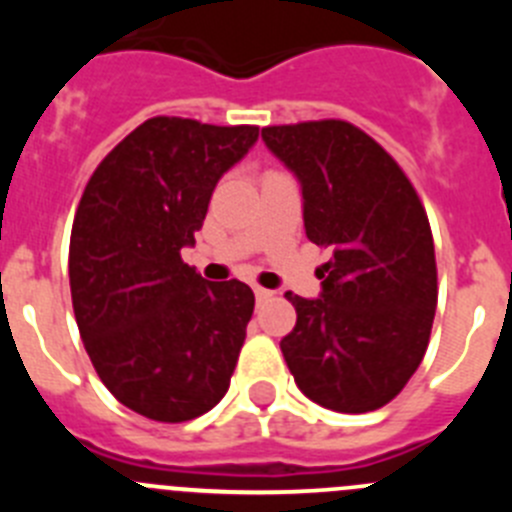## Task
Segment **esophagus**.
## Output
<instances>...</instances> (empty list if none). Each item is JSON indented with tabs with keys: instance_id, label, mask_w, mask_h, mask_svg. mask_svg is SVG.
Here are the masks:
<instances>
[{
	"instance_id": "obj_1",
	"label": "esophagus",
	"mask_w": 512,
	"mask_h": 512,
	"mask_svg": "<svg viewBox=\"0 0 512 512\" xmlns=\"http://www.w3.org/2000/svg\"><path fill=\"white\" fill-rule=\"evenodd\" d=\"M253 295H256V300L259 302H266L269 297H274V292H271V289H264V287H253Z\"/></svg>"
}]
</instances>
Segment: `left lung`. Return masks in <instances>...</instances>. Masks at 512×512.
I'll list each match as a JSON object with an SVG mask.
<instances>
[{
	"mask_svg": "<svg viewBox=\"0 0 512 512\" xmlns=\"http://www.w3.org/2000/svg\"><path fill=\"white\" fill-rule=\"evenodd\" d=\"M295 171L305 230L328 248L323 295L287 292L297 325L282 354L302 395L336 413H369L395 400L431 341L436 251L408 174L372 135L346 120L261 130Z\"/></svg>",
	"mask_w": 512,
	"mask_h": 512,
	"instance_id": "1",
	"label": "left lung"
}]
</instances>
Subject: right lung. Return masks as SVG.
<instances>
[{
    "instance_id": "right-lung-1",
    "label": "right lung",
    "mask_w": 512,
    "mask_h": 512,
    "mask_svg": "<svg viewBox=\"0 0 512 512\" xmlns=\"http://www.w3.org/2000/svg\"><path fill=\"white\" fill-rule=\"evenodd\" d=\"M256 138V125L151 117L102 158L76 207L69 282L81 341L104 387L158 423L215 408L246 341L251 287L207 282L182 248Z\"/></svg>"
}]
</instances>
